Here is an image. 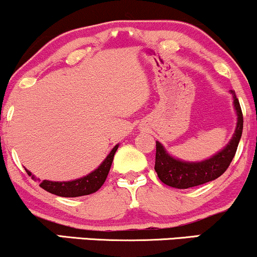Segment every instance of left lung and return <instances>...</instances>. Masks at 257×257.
<instances>
[{
	"instance_id": "8db88e82",
	"label": "left lung",
	"mask_w": 257,
	"mask_h": 257,
	"mask_svg": "<svg viewBox=\"0 0 257 257\" xmlns=\"http://www.w3.org/2000/svg\"><path fill=\"white\" fill-rule=\"evenodd\" d=\"M229 91L233 96V107L237 114V125L228 144L210 158L199 162L182 161V159L173 157L167 151L166 147L159 141H156L155 170L163 184L174 188L185 190V188L213 181L226 172L234 157L241 133H243V113H241L239 101L234 91Z\"/></svg>"
}]
</instances>
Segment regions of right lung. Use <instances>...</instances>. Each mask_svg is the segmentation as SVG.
Wrapping results in <instances>:
<instances>
[{"mask_svg": "<svg viewBox=\"0 0 257 257\" xmlns=\"http://www.w3.org/2000/svg\"><path fill=\"white\" fill-rule=\"evenodd\" d=\"M119 144H117L111 152L108 153L107 157L101 162V164L94 169L93 172L83 176V178L70 180V181H49V180H43L40 186L46 190L47 192L57 194L60 197H81L91 194L99 190L104 185L107 174L110 172V168L113 161L114 153L118 149ZM26 173L31 176L32 179L36 180L34 174H31L30 170L26 169Z\"/></svg>", "mask_w": 257, "mask_h": 257, "instance_id": "add662e5", "label": "right lung"}]
</instances>
